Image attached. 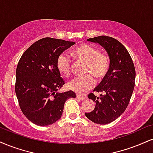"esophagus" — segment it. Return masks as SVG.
Returning a JSON list of instances; mask_svg holds the SVG:
<instances>
[{
	"label": "esophagus",
	"mask_w": 153,
	"mask_h": 153,
	"mask_svg": "<svg viewBox=\"0 0 153 153\" xmlns=\"http://www.w3.org/2000/svg\"><path fill=\"white\" fill-rule=\"evenodd\" d=\"M77 98L80 99V100H84L85 99V97L82 96V95H77Z\"/></svg>",
	"instance_id": "esophagus-1"
}]
</instances>
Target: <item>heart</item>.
I'll return each mask as SVG.
<instances>
[{"instance_id":"heart-1","label":"heart","mask_w":153,"mask_h":153,"mask_svg":"<svg viewBox=\"0 0 153 153\" xmlns=\"http://www.w3.org/2000/svg\"><path fill=\"white\" fill-rule=\"evenodd\" d=\"M73 55L80 61L86 62L85 73L91 74L98 80L105 76L110 67V59L105 52L98 51L96 48L82 44L73 51ZM56 65L60 73L69 76L71 70V60L65 53H61L57 58ZM91 75L75 77L68 83L70 90L84 94L94 86L95 79Z\"/></svg>"}]
</instances>
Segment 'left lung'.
Wrapping results in <instances>:
<instances>
[{
    "label": "left lung",
    "instance_id": "obj_1",
    "mask_svg": "<svg viewBox=\"0 0 153 153\" xmlns=\"http://www.w3.org/2000/svg\"><path fill=\"white\" fill-rule=\"evenodd\" d=\"M88 40L104 48L110 58V67L94 89L104 95L100 94V97L93 93L88 95V98L95 102V107L93 111L85 115L92 122L106 125L120 116L129 104L135 87V66L128 50L115 38L101 36Z\"/></svg>",
    "mask_w": 153,
    "mask_h": 153
}]
</instances>
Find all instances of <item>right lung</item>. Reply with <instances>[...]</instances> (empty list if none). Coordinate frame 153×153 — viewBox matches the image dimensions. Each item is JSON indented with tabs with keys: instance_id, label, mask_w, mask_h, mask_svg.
<instances>
[{
	"instance_id": "right-lung-1",
	"label": "right lung",
	"mask_w": 153,
	"mask_h": 153,
	"mask_svg": "<svg viewBox=\"0 0 153 153\" xmlns=\"http://www.w3.org/2000/svg\"><path fill=\"white\" fill-rule=\"evenodd\" d=\"M75 42L44 38L22 55L16 68L15 90L20 108L30 122L39 126L53 124L61 117L65 101L73 91L59 93L64 80L56 65L58 56Z\"/></svg>"
}]
</instances>
